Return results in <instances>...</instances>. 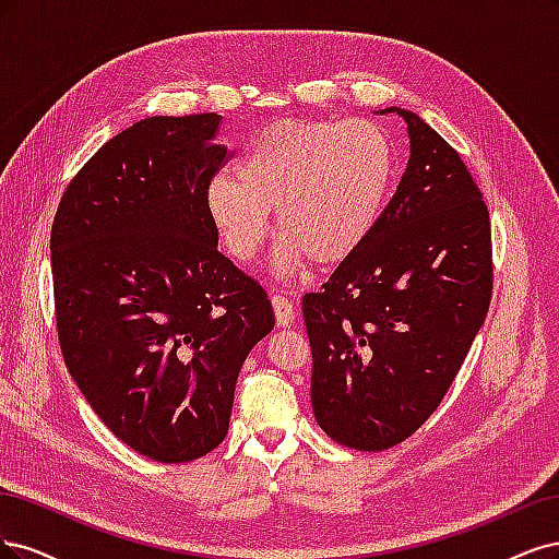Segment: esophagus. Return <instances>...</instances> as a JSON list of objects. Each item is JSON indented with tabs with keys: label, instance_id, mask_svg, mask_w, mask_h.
<instances>
[{
	"label": "esophagus",
	"instance_id": "obj_1",
	"mask_svg": "<svg viewBox=\"0 0 559 559\" xmlns=\"http://www.w3.org/2000/svg\"><path fill=\"white\" fill-rule=\"evenodd\" d=\"M272 306H274V316H276V325L278 328H287L295 320V304L287 299L285 295H274L272 297Z\"/></svg>",
	"mask_w": 559,
	"mask_h": 559
}]
</instances>
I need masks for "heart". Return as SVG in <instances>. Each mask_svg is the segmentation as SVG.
Instances as JSON below:
<instances>
[{"instance_id": "obj_1", "label": "heart", "mask_w": 559, "mask_h": 559, "mask_svg": "<svg viewBox=\"0 0 559 559\" xmlns=\"http://www.w3.org/2000/svg\"><path fill=\"white\" fill-rule=\"evenodd\" d=\"M397 169L388 132L371 120H278L248 143L239 178L218 174L206 209L223 246L250 262L269 237L276 211L285 276L313 260L334 266L353 258L381 221Z\"/></svg>"}]
</instances>
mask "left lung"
Wrapping results in <instances>:
<instances>
[{
	"label": "left lung",
	"instance_id": "1",
	"mask_svg": "<svg viewBox=\"0 0 559 559\" xmlns=\"http://www.w3.org/2000/svg\"><path fill=\"white\" fill-rule=\"evenodd\" d=\"M411 157L369 241L304 295L311 402L355 450L402 443L453 385L492 299L490 211L460 153L416 114Z\"/></svg>",
	"mask_w": 559,
	"mask_h": 559
}]
</instances>
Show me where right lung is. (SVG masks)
Returning a JSON list of instances; mask_svg holds the SVG:
<instances>
[{
	"label": "right lung",
	"instance_id": "right-lung-1",
	"mask_svg": "<svg viewBox=\"0 0 559 559\" xmlns=\"http://www.w3.org/2000/svg\"><path fill=\"white\" fill-rule=\"evenodd\" d=\"M218 114L153 116L71 178L50 229L67 369L114 435L155 462L227 437L246 355L274 330L264 287L218 250L206 188Z\"/></svg>",
	"mask_w": 559,
	"mask_h": 559
}]
</instances>
